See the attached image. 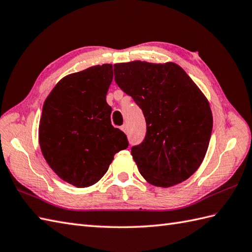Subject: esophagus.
Returning a JSON list of instances; mask_svg holds the SVG:
<instances>
[{"instance_id": "1", "label": "esophagus", "mask_w": 252, "mask_h": 252, "mask_svg": "<svg viewBox=\"0 0 252 252\" xmlns=\"http://www.w3.org/2000/svg\"><path fill=\"white\" fill-rule=\"evenodd\" d=\"M121 130L124 131L125 133H126V132H127V126H126V125H124V126H121Z\"/></svg>"}]
</instances>
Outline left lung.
<instances>
[{
	"mask_svg": "<svg viewBox=\"0 0 252 252\" xmlns=\"http://www.w3.org/2000/svg\"><path fill=\"white\" fill-rule=\"evenodd\" d=\"M115 80L142 108L147 132L132 148L140 175L161 188L188 179L201 166L213 130L209 102L174 62L116 63Z\"/></svg>",
	"mask_w": 252,
	"mask_h": 252,
	"instance_id": "obj_1",
	"label": "left lung"
}]
</instances>
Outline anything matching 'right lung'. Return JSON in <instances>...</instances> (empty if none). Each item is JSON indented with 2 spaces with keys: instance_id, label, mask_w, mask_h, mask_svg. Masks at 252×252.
Instances as JSON below:
<instances>
[{
  "instance_id": "add662e5",
  "label": "right lung",
  "mask_w": 252,
  "mask_h": 252,
  "mask_svg": "<svg viewBox=\"0 0 252 252\" xmlns=\"http://www.w3.org/2000/svg\"><path fill=\"white\" fill-rule=\"evenodd\" d=\"M112 80V64L66 75L43 105L40 150L52 171L77 188L96 184L115 154L128 145L126 134L110 121L106 94Z\"/></svg>"
}]
</instances>
